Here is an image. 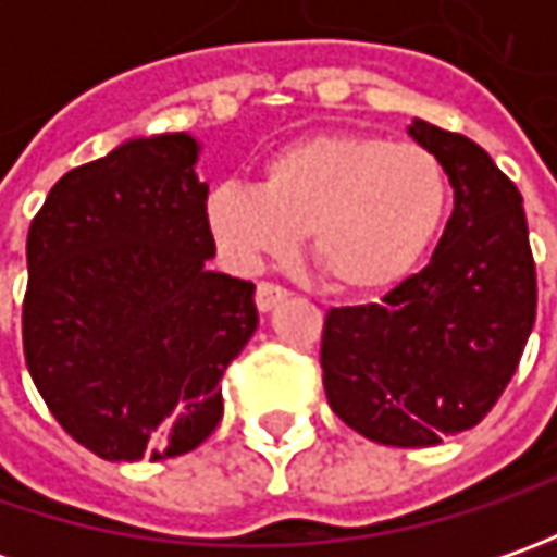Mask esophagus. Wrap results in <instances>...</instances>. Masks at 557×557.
Returning a JSON list of instances; mask_svg holds the SVG:
<instances>
[{"instance_id": "1", "label": "esophagus", "mask_w": 557, "mask_h": 557, "mask_svg": "<svg viewBox=\"0 0 557 557\" xmlns=\"http://www.w3.org/2000/svg\"><path fill=\"white\" fill-rule=\"evenodd\" d=\"M288 297V290L282 288V285H272V282H260L257 285V310L269 312L275 310L282 300Z\"/></svg>"}]
</instances>
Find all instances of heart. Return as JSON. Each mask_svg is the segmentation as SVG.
I'll return each instance as SVG.
<instances>
[{
  "mask_svg": "<svg viewBox=\"0 0 557 557\" xmlns=\"http://www.w3.org/2000/svg\"><path fill=\"white\" fill-rule=\"evenodd\" d=\"M446 203L449 183L431 151L366 133H322L278 148L263 163L260 188H213L207 225L242 269L285 257L307 232V257L332 288L372 294L421 263Z\"/></svg>",
  "mask_w": 557,
  "mask_h": 557,
  "instance_id": "b5f03b06",
  "label": "heart"
}]
</instances>
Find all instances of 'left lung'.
<instances>
[{
    "instance_id": "left-lung-1",
    "label": "left lung",
    "mask_w": 557,
    "mask_h": 557,
    "mask_svg": "<svg viewBox=\"0 0 557 557\" xmlns=\"http://www.w3.org/2000/svg\"><path fill=\"white\" fill-rule=\"evenodd\" d=\"M453 185L431 263L381 304L334 307L322 384L334 416L384 446H434L503 396L536 322L524 198L478 141L412 120Z\"/></svg>"
}]
</instances>
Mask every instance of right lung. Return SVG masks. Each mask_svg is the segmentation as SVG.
Listing matches in <instances>:
<instances>
[{"label":"right lung","instance_id":"add662e5","mask_svg":"<svg viewBox=\"0 0 557 557\" xmlns=\"http://www.w3.org/2000/svg\"><path fill=\"white\" fill-rule=\"evenodd\" d=\"M201 141L139 136L52 185L27 232L24 356L58 424L108 461L191 453L253 337V285L207 267Z\"/></svg>","mask_w":557,"mask_h":557}]
</instances>
